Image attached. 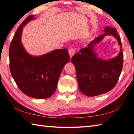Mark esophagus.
<instances>
[{"label": "esophagus", "instance_id": "34e87169", "mask_svg": "<svg viewBox=\"0 0 134 134\" xmlns=\"http://www.w3.org/2000/svg\"><path fill=\"white\" fill-rule=\"evenodd\" d=\"M69 55L70 56V58H71L72 56L75 53V50L74 48H70V49H69Z\"/></svg>", "mask_w": 134, "mask_h": 134}]
</instances>
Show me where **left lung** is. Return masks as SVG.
Wrapping results in <instances>:
<instances>
[{
  "mask_svg": "<svg viewBox=\"0 0 134 134\" xmlns=\"http://www.w3.org/2000/svg\"><path fill=\"white\" fill-rule=\"evenodd\" d=\"M104 35L92 41L85 48L79 50L71 58L76 70L79 89L87 96H96L113 89L119 80L123 65L121 41L115 28L107 26ZM107 35H113L121 46V52L116 58L103 61L96 58L93 47Z\"/></svg>",
  "mask_w": 134,
  "mask_h": 134,
  "instance_id": "obj_1",
  "label": "left lung"
}]
</instances>
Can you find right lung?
Returning a JSON list of instances; mask_svg holds the SVG:
<instances>
[{"label": "right lung", "instance_id": "1", "mask_svg": "<svg viewBox=\"0 0 134 134\" xmlns=\"http://www.w3.org/2000/svg\"><path fill=\"white\" fill-rule=\"evenodd\" d=\"M30 15L19 25L11 42L10 70L17 86L35 98H49L55 93L62 70L70 60L67 49H59L39 57L29 55L21 43L23 27L33 19Z\"/></svg>", "mask_w": 134, "mask_h": 134}]
</instances>
